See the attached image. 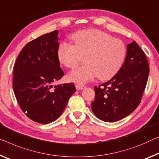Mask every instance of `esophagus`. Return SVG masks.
<instances>
[{"label":"esophagus","instance_id":"34e87169","mask_svg":"<svg viewBox=\"0 0 159 159\" xmlns=\"http://www.w3.org/2000/svg\"><path fill=\"white\" fill-rule=\"evenodd\" d=\"M85 87V86L84 85H81V84H76V85H75V88H76L77 90H82V89H84Z\"/></svg>","mask_w":159,"mask_h":159}]
</instances>
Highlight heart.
Wrapping results in <instances>:
<instances>
[{
	"mask_svg": "<svg viewBox=\"0 0 159 159\" xmlns=\"http://www.w3.org/2000/svg\"><path fill=\"white\" fill-rule=\"evenodd\" d=\"M74 44L60 43L57 50L60 62L69 69L79 64L80 56L85 55V64L73 70L69 79L77 84H85L99 76L101 80L112 78L119 71L126 57V47L122 40L113 38L97 29L80 30L71 35Z\"/></svg>",
	"mask_w": 159,
	"mask_h": 159,
	"instance_id": "1",
	"label": "heart"
}]
</instances>
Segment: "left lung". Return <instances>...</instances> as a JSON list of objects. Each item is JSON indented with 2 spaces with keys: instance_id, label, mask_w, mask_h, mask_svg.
Wrapping results in <instances>:
<instances>
[{
  "instance_id": "left-lung-1",
  "label": "left lung",
  "mask_w": 159,
  "mask_h": 159,
  "mask_svg": "<svg viewBox=\"0 0 159 159\" xmlns=\"http://www.w3.org/2000/svg\"><path fill=\"white\" fill-rule=\"evenodd\" d=\"M149 67L136 42L127 45V56L119 71L109 81L95 87L91 103L94 115L104 122H116L130 115L141 102Z\"/></svg>"
}]
</instances>
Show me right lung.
<instances>
[{"instance_id": "1", "label": "right lung", "mask_w": 159, "mask_h": 159, "mask_svg": "<svg viewBox=\"0 0 159 159\" xmlns=\"http://www.w3.org/2000/svg\"><path fill=\"white\" fill-rule=\"evenodd\" d=\"M59 46L57 30L42 35L22 48L14 65L12 89L17 101L27 117L40 124L59 118L75 92L73 84L53 88L64 74Z\"/></svg>"}]
</instances>
